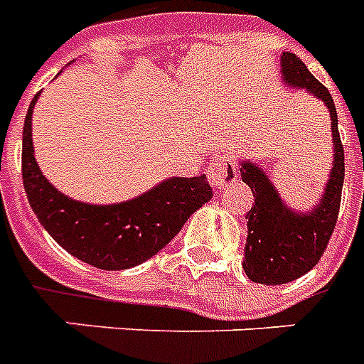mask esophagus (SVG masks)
Instances as JSON below:
<instances>
[{
    "instance_id": "1",
    "label": "esophagus",
    "mask_w": 364,
    "mask_h": 364,
    "mask_svg": "<svg viewBox=\"0 0 364 364\" xmlns=\"http://www.w3.org/2000/svg\"><path fill=\"white\" fill-rule=\"evenodd\" d=\"M236 166H234L232 159L228 154H219L213 159L208 170V181L213 188H227L228 185H232L236 181Z\"/></svg>"
}]
</instances>
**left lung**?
I'll list each match as a JSON object with an SVG mask.
<instances>
[{"label": "left lung", "mask_w": 364, "mask_h": 364, "mask_svg": "<svg viewBox=\"0 0 364 364\" xmlns=\"http://www.w3.org/2000/svg\"><path fill=\"white\" fill-rule=\"evenodd\" d=\"M279 64L282 81L289 88H304L325 104L331 117L334 154L323 194L308 211L287 205L276 185L257 162H240L243 183H247L255 196V204L245 215L247 240L242 264L249 279L262 285H282L299 279L319 262L338 219L344 185V147L340 141L338 115L333 96L293 53H283Z\"/></svg>", "instance_id": "obj_1"}]
</instances>
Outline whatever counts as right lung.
<instances>
[{"label":"right lung","instance_id":"right-lung-1","mask_svg":"<svg viewBox=\"0 0 364 364\" xmlns=\"http://www.w3.org/2000/svg\"><path fill=\"white\" fill-rule=\"evenodd\" d=\"M39 94L31 100L22 132V179L43 228L70 255L102 270L134 268L166 247L188 217L211 200L205 176L168 177L117 204H88L60 193L33 154L31 115Z\"/></svg>","mask_w":364,"mask_h":364}]
</instances>
